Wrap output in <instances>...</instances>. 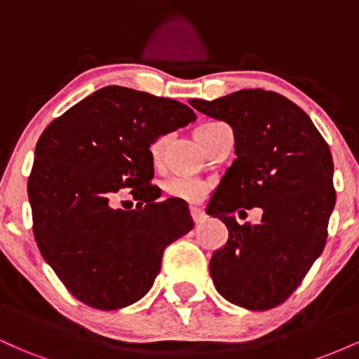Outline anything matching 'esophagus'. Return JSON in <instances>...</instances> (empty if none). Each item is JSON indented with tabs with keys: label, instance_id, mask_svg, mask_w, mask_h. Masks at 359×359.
I'll list each match as a JSON object with an SVG mask.
<instances>
[{
	"label": "esophagus",
	"instance_id": "34e87169",
	"mask_svg": "<svg viewBox=\"0 0 359 359\" xmlns=\"http://www.w3.org/2000/svg\"><path fill=\"white\" fill-rule=\"evenodd\" d=\"M191 216H192V219H194V222H196V224H201V222H204V219H205L204 212L201 211V209H197V208H191Z\"/></svg>",
	"mask_w": 359,
	"mask_h": 359
}]
</instances>
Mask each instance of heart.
I'll return each mask as SVG.
<instances>
[{
	"label": "heart",
	"mask_w": 359,
	"mask_h": 359,
	"mask_svg": "<svg viewBox=\"0 0 359 359\" xmlns=\"http://www.w3.org/2000/svg\"><path fill=\"white\" fill-rule=\"evenodd\" d=\"M221 125L222 123L219 121H209V123H204V125H201L199 128H196L194 135H196L197 142L204 147L209 133ZM167 143H168L167 135H162V137L155 138L154 142L150 143L148 154H150L151 163H155V165L156 163H160ZM162 187H163V192H165L170 199L184 201V203H189V204L201 203L209 192L208 182H204V180L201 179H191V177H170V179H167L165 182H163Z\"/></svg>",
	"instance_id": "obj_1"
}]
</instances>
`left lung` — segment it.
<instances>
[{
    "label": "left lung",
    "mask_w": 359,
    "mask_h": 359,
    "mask_svg": "<svg viewBox=\"0 0 359 359\" xmlns=\"http://www.w3.org/2000/svg\"><path fill=\"white\" fill-rule=\"evenodd\" d=\"M191 104L228 123L236 142V160L208 204L229 231L209 263L214 287L234 306L269 311L294 294L325 246L336 204L331 150L307 113L273 90ZM253 207L264 211L258 225L233 219Z\"/></svg>",
    "instance_id": "obj_1"
}]
</instances>
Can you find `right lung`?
<instances>
[{
  "mask_svg": "<svg viewBox=\"0 0 359 359\" xmlns=\"http://www.w3.org/2000/svg\"><path fill=\"white\" fill-rule=\"evenodd\" d=\"M196 113L175 100L108 86L43 130L28 177L34 236L45 262L86 306L114 311L150 290L163 251L194 228L187 204L158 203L148 148ZM130 188L137 210L112 208Z\"/></svg>",
  "mask_w": 359,
  "mask_h": 359,
  "instance_id": "right-lung-1",
  "label": "right lung"
}]
</instances>
